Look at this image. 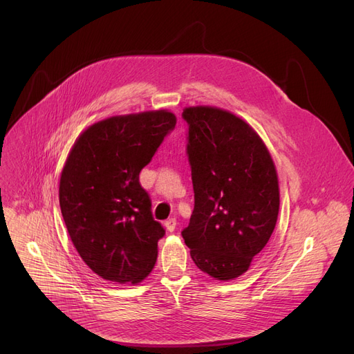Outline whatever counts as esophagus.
Returning a JSON list of instances; mask_svg holds the SVG:
<instances>
[{"mask_svg":"<svg viewBox=\"0 0 354 354\" xmlns=\"http://www.w3.org/2000/svg\"><path fill=\"white\" fill-rule=\"evenodd\" d=\"M165 228L169 231V232H174L175 228H176V219L175 218H169L165 221Z\"/></svg>","mask_w":354,"mask_h":354,"instance_id":"esophagus-1","label":"esophagus"}]
</instances>
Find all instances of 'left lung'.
Returning a JSON list of instances; mask_svg holds the SVG:
<instances>
[{"label": "left lung", "instance_id": "obj_1", "mask_svg": "<svg viewBox=\"0 0 354 354\" xmlns=\"http://www.w3.org/2000/svg\"><path fill=\"white\" fill-rule=\"evenodd\" d=\"M195 207L182 231L196 267L219 281L248 271L275 228L280 188L263 139L214 106L185 107Z\"/></svg>", "mask_w": 354, "mask_h": 354}]
</instances>
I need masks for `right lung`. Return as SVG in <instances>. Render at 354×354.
Returning <instances> with one entry per match:
<instances>
[{"label": "right lung", "instance_id": "right-lung-1", "mask_svg": "<svg viewBox=\"0 0 354 354\" xmlns=\"http://www.w3.org/2000/svg\"><path fill=\"white\" fill-rule=\"evenodd\" d=\"M175 124L165 109L111 116L83 130L66 159L59 199L67 232L107 281L138 284L155 267L165 230L139 174Z\"/></svg>", "mask_w": 354, "mask_h": 354}]
</instances>
